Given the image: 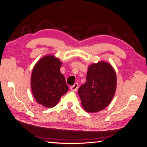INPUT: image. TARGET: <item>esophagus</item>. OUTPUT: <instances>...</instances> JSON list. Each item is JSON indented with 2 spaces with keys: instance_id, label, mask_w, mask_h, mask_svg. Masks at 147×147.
I'll use <instances>...</instances> for the list:
<instances>
[{
  "instance_id": "esophagus-1",
  "label": "esophagus",
  "mask_w": 147,
  "mask_h": 147,
  "mask_svg": "<svg viewBox=\"0 0 147 147\" xmlns=\"http://www.w3.org/2000/svg\"><path fill=\"white\" fill-rule=\"evenodd\" d=\"M78 87H79V85H78L77 83H76L74 85H73V86H71L70 87V90L72 91H74V92H76V91H77V90L78 89Z\"/></svg>"
}]
</instances>
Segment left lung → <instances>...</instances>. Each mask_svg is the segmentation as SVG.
<instances>
[{
	"instance_id": "1",
	"label": "left lung",
	"mask_w": 147,
	"mask_h": 147,
	"mask_svg": "<svg viewBox=\"0 0 147 147\" xmlns=\"http://www.w3.org/2000/svg\"><path fill=\"white\" fill-rule=\"evenodd\" d=\"M116 88V76L111 65L104 61L90 65L86 82L78 89L84 109L89 113L104 109L111 101Z\"/></svg>"
}]
</instances>
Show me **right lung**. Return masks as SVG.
I'll return each instance as SVG.
<instances>
[{"label":"right lung","mask_w":147,"mask_h":147,"mask_svg":"<svg viewBox=\"0 0 147 147\" xmlns=\"http://www.w3.org/2000/svg\"><path fill=\"white\" fill-rule=\"evenodd\" d=\"M61 62L51 55L39 60L32 70L31 90L34 99L42 106L53 107L68 87L65 77L60 72Z\"/></svg>","instance_id":"obj_1"}]
</instances>
